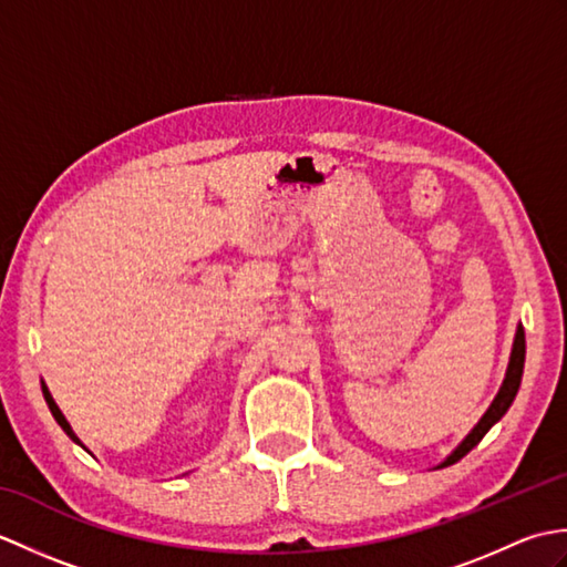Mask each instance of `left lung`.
I'll use <instances>...</instances> for the list:
<instances>
[{
	"label": "left lung",
	"instance_id": "8db88e82",
	"mask_svg": "<svg viewBox=\"0 0 567 567\" xmlns=\"http://www.w3.org/2000/svg\"><path fill=\"white\" fill-rule=\"evenodd\" d=\"M524 358H526V336H524V327L516 329L514 336V348H512V358H509V368H507V375H504L502 388L495 396V402L489 404V409L485 412V416L477 421V426L467 433L465 441L457 445V449L445 457V461L439 467H449L453 463L461 461L463 455H467L470 451L475 449V445L483 441L485 433L497 424V421L507 414V409L512 406L516 392H519V384H522V375H524Z\"/></svg>",
	"mask_w": 567,
	"mask_h": 567
}]
</instances>
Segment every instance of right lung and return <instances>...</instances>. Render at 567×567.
I'll use <instances>...</instances> for the list:
<instances>
[{
  "instance_id": "right-lung-1",
  "label": "right lung",
  "mask_w": 567,
  "mask_h": 567,
  "mask_svg": "<svg viewBox=\"0 0 567 567\" xmlns=\"http://www.w3.org/2000/svg\"><path fill=\"white\" fill-rule=\"evenodd\" d=\"M43 396H45V402H48V409H51V414L55 416V421H58V424H60V429H63V431L68 433V436H70L72 441H75L78 445H82V443H80V439L75 436V433H72V429H70V424H68V419L63 416V412H60V409H58V404L53 402V396H51V392H48V390H45V384H43ZM82 449H84V445H82Z\"/></svg>"
}]
</instances>
